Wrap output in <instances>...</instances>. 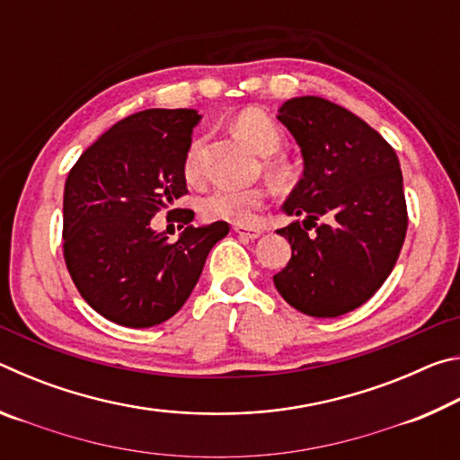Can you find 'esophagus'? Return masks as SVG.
<instances>
[{
    "mask_svg": "<svg viewBox=\"0 0 460 460\" xmlns=\"http://www.w3.org/2000/svg\"><path fill=\"white\" fill-rule=\"evenodd\" d=\"M233 231L237 233V235H241V237H247V239H258L261 233H263V229H260V227H249V225H235V227H233Z\"/></svg>",
    "mask_w": 460,
    "mask_h": 460,
    "instance_id": "1",
    "label": "esophagus"
}]
</instances>
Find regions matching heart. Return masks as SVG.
Returning a JSON list of instances; mask_svg holds the SVG:
<instances>
[{"label": "heart", "mask_w": 460, "mask_h": 460, "mask_svg": "<svg viewBox=\"0 0 460 460\" xmlns=\"http://www.w3.org/2000/svg\"><path fill=\"white\" fill-rule=\"evenodd\" d=\"M233 129H235V134L243 142H247L261 155L276 154L284 142L282 129L261 109L249 107L239 111L235 119H233ZM200 150L202 139H194L189 152H186L184 176L190 182H197L202 174ZM268 170L276 178H282L286 174V166L276 160L268 162ZM263 202H266V192L261 189H217L202 200V215L208 221L252 225L255 221V215L263 207Z\"/></svg>", "instance_id": "heart-1"}]
</instances>
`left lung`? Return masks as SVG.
<instances>
[{"instance_id": "8db88e82", "label": "left lung", "mask_w": 460, "mask_h": 460, "mask_svg": "<svg viewBox=\"0 0 460 460\" xmlns=\"http://www.w3.org/2000/svg\"><path fill=\"white\" fill-rule=\"evenodd\" d=\"M278 119L300 147L302 178L282 205L305 217L278 229L292 258L274 276L288 305L316 318L367 302L398 261L408 213L400 160L376 129L323 97H294ZM318 218L327 223L315 226ZM315 226L314 236L307 229Z\"/></svg>"}]
</instances>
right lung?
I'll return each mask as SVG.
<instances>
[{"instance_id": "1", "label": "right lung", "mask_w": 460, "mask_h": 460, "mask_svg": "<svg viewBox=\"0 0 460 460\" xmlns=\"http://www.w3.org/2000/svg\"><path fill=\"white\" fill-rule=\"evenodd\" d=\"M202 115L146 109L115 123L68 172L62 202L65 260L76 290L107 321L147 329L174 316L229 223L186 225L174 243L152 217L186 192L184 158ZM172 213V211H170Z\"/></svg>"}]
</instances>
